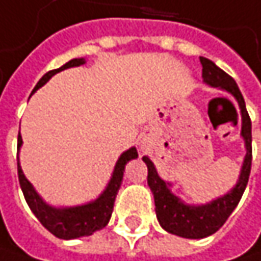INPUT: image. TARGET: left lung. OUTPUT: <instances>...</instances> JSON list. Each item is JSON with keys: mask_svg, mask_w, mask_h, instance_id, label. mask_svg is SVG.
<instances>
[{"mask_svg": "<svg viewBox=\"0 0 261 261\" xmlns=\"http://www.w3.org/2000/svg\"><path fill=\"white\" fill-rule=\"evenodd\" d=\"M200 62L203 67L201 70L203 82L214 88L224 89L236 98L241 109V116H242L241 136L245 140L247 155L244 158V164L241 169L238 184L227 194L200 206L185 204L184 201H180V199L170 191V184L164 182L158 176L154 163L148 156H143V161L148 166V185L154 194L155 214H156L158 223L166 231L180 236V238H187V239H201L220 230V227L224 224L227 218L230 217V214L238 206L247 188L249 172H251V161H252L251 119L247 112L245 100L238 85L231 76H228L211 60L200 57Z\"/></svg>", "mask_w": 261, "mask_h": 261, "instance_id": "left-lung-1", "label": "left lung"}]
</instances>
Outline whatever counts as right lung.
Returning <instances> with one entry per match:
<instances>
[{"label": "right lung", "instance_id": "obj_1", "mask_svg": "<svg viewBox=\"0 0 261 261\" xmlns=\"http://www.w3.org/2000/svg\"><path fill=\"white\" fill-rule=\"evenodd\" d=\"M82 64H85V58H74V60L68 61L67 64H64L62 67L57 68V70L47 71L38 81L36 88L33 89V94L38 88H41L44 83L47 82L54 74L60 73L65 68L77 67ZM20 146H22V136L19 133L17 149H20ZM134 158H137V149L136 148H130L128 151L122 152V155L118 158V161L115 164L112 178L107 184L106 190L100 194V197L94 201L86 203V204L73 206V207H54L43 200L37 194L31 182L25 178V175L20 169V164H19V158H17V176H19V184H20V188L23 191L25 200L28 203L30 209L33 211V214L37 217V220L44 225L52 234H55L60 239H77L82 236H89L94 231L106 227L110 217H112V212H113V204H115L116 194H118L121 184H122L125 164Z\"/></svg>", "mask_w": 261, "mask_h": 261}]
</instances>
